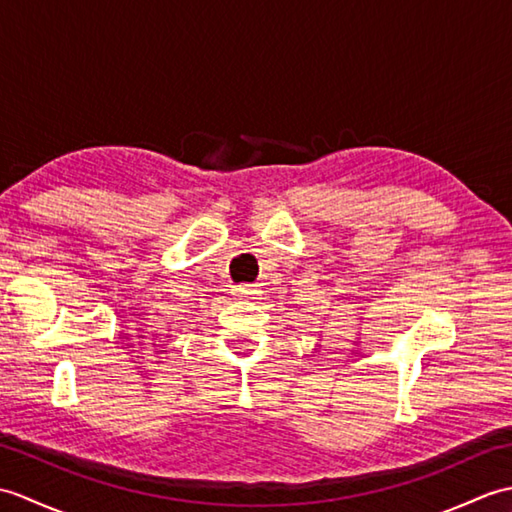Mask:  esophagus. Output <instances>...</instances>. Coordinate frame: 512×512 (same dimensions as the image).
I'll list each match as a JSON object with an SVG mask.
<instances>
[{
  "label": "esophagus",
  "instance_id": "esophagus-1",
  "mask_svg": "<svg viewBox=\"0 0 512 512\" xmlns=\"http://www.w3.org/2000/svg\"><path fill=\"white\" fill-rule=\"evenodd\" d=\"M235 295H237V297L255 299V295H257V288H255V286H237V288H235Z\"/></svg>",
  "mask_w": 512,
  "mask_h": 512
}]
</instances>
